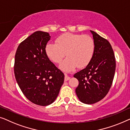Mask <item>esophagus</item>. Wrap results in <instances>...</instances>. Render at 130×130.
Instances as JSON below:
<instances>
[{
	"label": "esophagus",
	"instance_id": "34e87169",
	"mask_svg": "<svg viewBox=\"0 0 130 130\" xmlns=\"http://www.w3.org/2000/svg\"><path fill=\"white\" fill-rule=\"evenodd\" d=\"M70 79V77L69 76H68L67 74H65V81H67Z\"/></svg>",
	"mask_w": 130,
	"mask_h": 130
}]
</instances>
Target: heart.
I'll return each mask as SVG.
<instances>
[{"mask_svg":"<svg viewBox=\"0 0 130 130\" xmlns=\"http://www.w3.org/2000/svg\"><path fill=\"white\" fill-rule=\"evenodd\" d=\"M45 51L49 59L55 63L61 62L67 54L60 68L71 72L77 67L83 68L89 64L94 54V42L87 35L65 33L56 39V43H47Z\"/></svg>","mask_w":130,"mask_h":130,"instance_id":"b5f03b06","label":"heart"}]
</instances>
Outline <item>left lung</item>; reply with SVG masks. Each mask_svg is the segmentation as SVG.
Instances as JSON below:
<instances>
[{
    "label": "left lung",
    "instance_id": "obj_1",
    "mask_svg": "<svg viewBox=\"0 0 130 130\" xmlns=\"http://www.w3.org/2000/svg\"><path fill=\"white\" fill-rule=\"evenodd\" d=\"M94 42V52L89 64L74 75L79 81L75 89L80 101L96 103L108 94L114 79L116 58L112 46L107 39L90 30Z\"/></svg>",
    "mask_w": 130,
    "mask_h": 130
}]
</instances>
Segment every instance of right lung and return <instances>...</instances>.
<instances>
[{
	"label": "right lung",
	"mask_w": 130,
	"mask_h": 130,
	"mask_svg": "<svg viewBox=\"0 0 130 130\" xmlns=\"http://www.w3.org/2000/svg\"><path fill=\"white\" fill-rule=\"evenodd\" d=\"M50 39L48 33L36 31L20 43L14 58V76L22 92L41 106L55 101L64 81L63 73L46 54Z\"/></svg>",
	"instance_id": "add662e5"
}]
</instances>
